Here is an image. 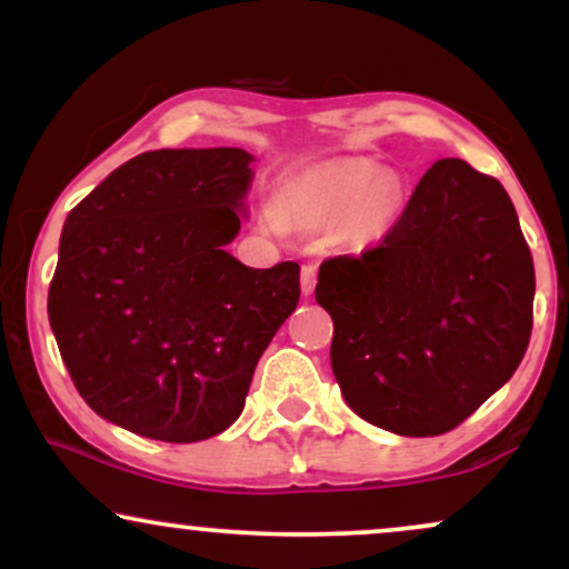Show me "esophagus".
<instances>
[{"label": "esophagus", "instance_id": "esophagus-1", "mask_svg": "<svg viewBox=\"0 0 569 569\" xmlns=\"http://www.w3.org/2000/svg\"><path fill=\"white\" fill-rule=\"evenodd\" d=\"M316 280H318V267L316 264H305L302 267V293L310 297L316 291Z\"/></svg>", "mask_w": 569, "mask_h": 569}]
</instances>
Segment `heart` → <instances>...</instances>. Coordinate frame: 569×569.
I'll return each instance as SVG.
<instances>
[{
	"label": "heart",
	"mask_w": 569,
	"mask_h": 569,
	"mask_svg": "<svg viewBox=\"0 0 569 569\" xmlns=\"http://www.w3.org/2000/svg\"><path fill=\"white\" fill-rule=\"evenodd\" d=\"M403 192L396 176L380 173L371 160L337 158L291 176L280 194V211L299 227H335L350 246L367 248L393 230Z\"/></svg>",
	"instance_id": "1"
}]
</instances>
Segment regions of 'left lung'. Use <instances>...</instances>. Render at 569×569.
<instances>
[{
  "mask_svg": "<svg viewBox=\"0 0 569 569\" xmlns=\"http://www.w3.org/2000/svg\"><path fill=\"white\" fill-rule=\"evenodd\" d=\"M345 401L398 436H439L511 380L532 331L535 267L516 208L466 160L433 162L401 219L361 257L326 259Z\"/></svg>",
  "mask_w": 569,
  "mask_h": 569,
  "instance_id": "left-lung-1",
  "label": "left lung"
}]
</instances>
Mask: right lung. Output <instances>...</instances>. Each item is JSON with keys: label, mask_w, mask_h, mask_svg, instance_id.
Returning <instances> with one entry per match:
<instances>
[{"label": "right lung", "mask_w": 569, "mask_h": 569, "mask_svg": "<svg viewBox=\"0 0 569 569\" xmlns=\"http://www.w3.org/2000/svg\"><path fill=\"white\" fill-rule=\"evenodd\" d=\"M251 181L246 149H158L109 173L63 221L48 318L98 417L171 443L211 439L240 417L299 302L297 262L253 270L227 251Z\"/></svg>", "instance_id": "1"}]
</instances>
